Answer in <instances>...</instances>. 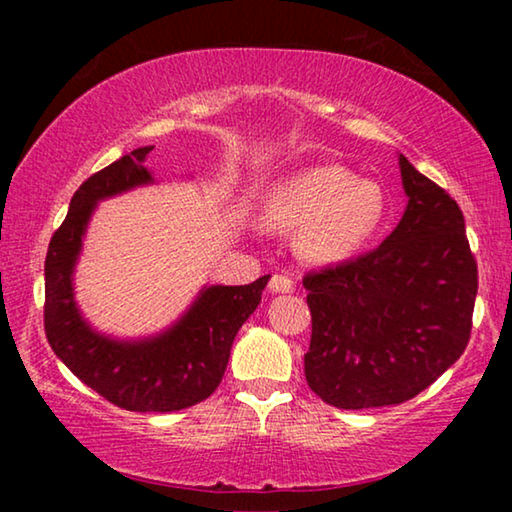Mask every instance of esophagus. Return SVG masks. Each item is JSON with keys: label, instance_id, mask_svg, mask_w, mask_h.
<instances>
[{"label": "esophagus", "instance_id": "obj_1", "mask_svg": "<svg viewBox=\"0 0 512 512\" xmlns=\"http://www.w3.org/2000/svg\"><path fill=\"white\" fill-rule=\"evenodd\" d=\"M293 287H296V284H293L289 275H273L271 282H268V289L273 293H291Z\"/></svg>", "mask_w": 512, "mask_h": 512}]
</instances>
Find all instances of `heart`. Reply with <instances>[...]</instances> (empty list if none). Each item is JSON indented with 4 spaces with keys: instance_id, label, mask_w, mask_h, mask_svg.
<instances>
[{
    "instance_id": "1",
    "label": "heart",
    "mask_w": 512,
    "mask_h": 512,
    "mask_svg": "<svg viewBox=\"0 0 512 512\" xmlns=\"http://www.w3.org/2000/svg\"><path fill=\"white\" fill-rule=\"evenodd\" d=\"M386 196L339 164H311L280 180L268 194L266 216L275 228L298 230L302 257L318 264L343 262L375 237Z\"/></svg>"
}]
</instances>
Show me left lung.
<instances>
[{"label": "left lung", "instance_id": "1", "mask_svg": "<svg viewBox=\"0 0 512 512\" xmlns=\"http://www.w3.org/2000/svg\"><path fill=\"white\" fill-rule=\"evenodd\" d=\"M406 210L379 248L307 273L305 377L336 409L411 400L470 341L479 275L461 207L400 155Z\"/></svg>", "mask_w": 512, "mask_h": 512}]
</instances>
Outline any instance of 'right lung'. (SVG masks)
Here are the masks:
<instances>
[{
    "mask_svg": "<svg viewBox=\"0 0 512 512\" xmlns=\"http://www.w3.org/2000/svg\"><path fill=\"white\" fill-rule=\"evenodd\" d=\"M153 146L108 164L76 189L69 212L49 241L45 259V334L56 357L85 386L126 411H180L221 384L239 327L257 309L268 277L244 287H205L180 320L162 334L119 341L99 334L74 300V266L99 201L151 185L144 167Z\"/></svg>",
    "mask_w": 512,
    "mask_h": 512,
    "instance_id": "right-lung-1",
    "label": "right lung"
}]
</instances>
